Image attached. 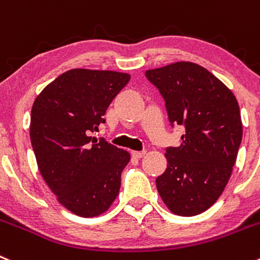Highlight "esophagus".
Returning <instances> with one entry per match:
<instances>
[{
    "label": "esophagus",
    "mask_w": 260,
    "mask_h": 260,
    "mask_svg": "<svg viewBox=\"0 0 260 260\" xmlns=\"http://www.w3.org/2000/svg\"><path fill=\"white\" fill-rule=\"evenodd\" d=\"M145 155H146L145 151H132V157H135V159H142Z\"/></svg>",
    "instance_id": "34e87169"
}]
</instances>
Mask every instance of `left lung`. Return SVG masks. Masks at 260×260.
<instances>
[{"mask_svg": "<svg viewBox=\"0 0 260 260\" xmlns=\"http://www.w3.org/2000/svg\"><path fill=\"white\" fill-rule=\"evenodd\" d=\"M145 74L164 97L171 124L185 129L182 144L167 149L157 192L173 214L198 215L219 199L236 163L242 138L239 103L195 62L177 61Z\"/></svg>", "mask_w": 260, "mask_h": 260, "instance_id": "left-lung-1", "label": "left lung"}]
</instances>
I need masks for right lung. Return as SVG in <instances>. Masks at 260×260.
Here are the masks:
<instances>
[{
    "mask_svg": "<svg viewBox=\"0 0 260 260\" xmlns=\"http://www.w3.org/2000/svg\"><path fill=\"white\" fill-rule=\"evenodd\" d=\"M129 79L113 70H68L31 106L29 135L41 176L79 217L104 214L119 193L129 152L89 135L105 123L109 105Z\"/></svg>",
    "mask_w": 260,
    "mask_h": 260,
    "instance_id": "add662e5",
    "label": "right lung"
}]
</instances>
